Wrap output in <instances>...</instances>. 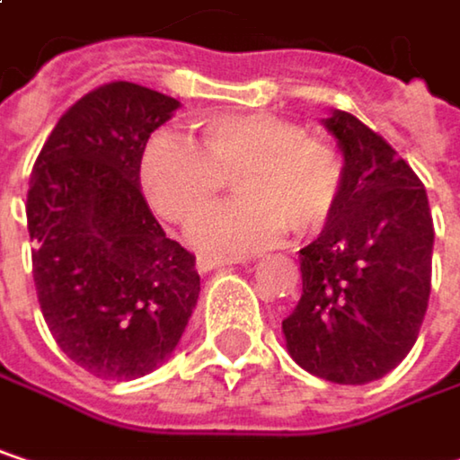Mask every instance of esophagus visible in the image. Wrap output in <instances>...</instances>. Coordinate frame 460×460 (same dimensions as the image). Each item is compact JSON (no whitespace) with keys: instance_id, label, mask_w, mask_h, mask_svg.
<instances>
[{"instance_id":"obj_1","label":"esophagus","mask_w":460,"mask_h":460,"mask_svg":"<svg viewBox=\"0 0 460 460\" xmlns=\"http://www.w3.org/2000/svg\"><path fill=\"white\" fill-rule=\"evenodd\" d=\"M229 263H247V258H236V255H199L197 258L199 271H210L216 266H229Z\"/></svg>"}]
</instances>
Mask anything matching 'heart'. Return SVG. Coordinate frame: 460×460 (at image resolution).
I'll return each instance as SVG.
<instances>
[{
    "label": "heart",
    "instance_id": "heart-1",
    "mask_svg": "<svg viewBox=\"0 0 460 460\" xmlns=\"http://www.w3.org/2000/svg\"><path fill=\"white\" fill-rule=\"evenodd\" d=\"M199 148L162 133L140 156V189L175 226H191L236 181L239 202L205 216L191 242L208 252H247L285 231L317 234L341 205L346 159L330 140L277 114H216L199 122Z\"/></svg>",
    "mask_w": 460,
    "mask_h": 460
}]
</instances>
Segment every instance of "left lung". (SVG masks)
<instances>
[{
	"instance_id": "left-lung-1",
	"label": "left lung",
	"mask_w": 460,
	"mask_h": 460,
	"mask_svg": "<svg viewBox=\"0 0 460 460\" xmlns=\"http://www.w3.org/2000/svg\"><path fill=\"white\" fill-rule=\"evenodd\" d=\"M324 128L346 186L322 234L301 250L304 293L282 332L290 357L330 384H370L413 349L431 293L434 221L413 167L365 122L335 111Z\"/></svg>"
}]
</instances>
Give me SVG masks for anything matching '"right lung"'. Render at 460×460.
<instances>
[{
	"label": "right lung",
	"instance_id": "obj_1",
	"mask_svg": "<svg viewBox=\"0 0 460 460\" xmlns=\"http://www.w3.org/2000/svg\"><path fill=\"white\" fill-rule=\"evenodd\" d=\"M181 103L133 82L82 95L29 181L34 285L60 351L106 381H133L178 346L199 298L197 258L140 194V156Z\"/></svg>",
	"mask_w": 460,
	"mask_h": 460
}]
</instances>
